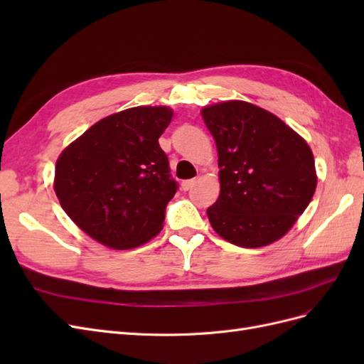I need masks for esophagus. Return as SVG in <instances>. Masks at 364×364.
<instances>
[{
    "instance_id": "1",
    "label": "esophagus",
    "mask_w": 364,
    "mask_h": 364,
    "mask_svg": "<svg viewBox=\"0 0 364 364\" xmlns=\"http://www.w3.org/2000/svg\"><path fill=\"white\" fill-rule=\"evenodd\" d=\"M196 182H197L196 178H194V179H188V181H183V182H182V190H183V191L191 190L193 186L196 185Z\"/></svg>"
}]
</instances>
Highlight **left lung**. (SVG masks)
I'll return each instance as SVG.
<instances>
[{
	"mask_svg": "<svg viewBox=\"0 0 364 364\" xmlns=\"http://www.w3.org/2000/svg\"><path fill=\"white\" fill-rule=\"evenodd\" d=\"M218 151L220 196L206 209L215 232L261 247L291 229L311 202L317 176L306 141L269 111L230 100L202 111Z\"/></svg>",
	"mask_w": 364,
	"mask_h": 364,
	"instance_id": "8db88e82",
	"label": "left lung"
}]
</instances>
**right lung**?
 <instances>
[{"instance_id":"right-lung-1","label":"right lung","mask_w":364,"mask_h":364,"mask_svg":"<svg viewBox=\"0 0 364 364\" xmlns=\"http://www.w3.org/2000/svg\"><path fill=\"white\" fill-rule=\"evenodd\" d=\"M171 118L167 106L126 109L60 153L54 191L63 211L98 243L132 249L162 229L165 208L178 191L158 141Z\"/></svg>"}]
</instances>
